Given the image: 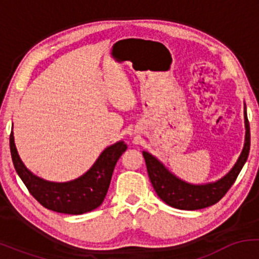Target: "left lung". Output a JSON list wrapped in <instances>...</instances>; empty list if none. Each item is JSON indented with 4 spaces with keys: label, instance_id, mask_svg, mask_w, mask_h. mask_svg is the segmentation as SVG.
I'll list each match as a JSON object with an SVG mask.
<instances>
[{
    "label": "left lung",
    "instance_id": "8db88e82",
    "mask_svg": "<svg viewBox=\"0 0 259 259\" xmlns=\"http://www.w3.org/2000/svg\"><path fill=\"white\" fill-rule=\"evenodd\" d=\"M243 118H245V144L242 152L237 158L234 167L228 174L219 180L207 184H191L180 179L171 173L160 160L146 151H142L145 162L150 177L151 183L162 201L170 207L184 210L202 209L215 204L228 192L231 185L236 180L243 164L246 163L251 145V134H249V123L247 119L246 105L243 107Z\"/></svg>",
    "mask_w": 259,
    "mask_h": 259
}]
</instances>
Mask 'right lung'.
<instances>
[{"label":"right lung","mask_w":259,"mask_h":259,"mask_svg":"<svg viewBox=\"0 0 259 259\" xmlns=\"http://www.w3.org/2000/svg\"><path fill=\"white\" fill-rule=\"evenodd\" d=\"M10 147L14 168L29 192L45 208L64 214H82L102 204L115 164L127 148L124 141L115 142L102 151L92 167L81 177L65 183H55L37 177L25 167L14 144L13 126Z\"/></svg>","instance_id":"1"}]
</instances>
